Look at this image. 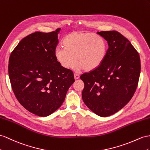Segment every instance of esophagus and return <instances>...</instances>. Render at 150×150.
<instances>
[{"mask_svg": "<svg viewBox=\"0 0 150 150\" xmlns=\"http://www.w3.org/2000/svg\"><path fill=\"white\" fill-rule=\"evenodd\" d=\"M79 77H80V75H79V74H74V78H75V80L79 79Z\"/></svg>", "mask_w": 150, "mask_h": 150, "instance_id": "1", "label": "esophagus"}]
</instances>
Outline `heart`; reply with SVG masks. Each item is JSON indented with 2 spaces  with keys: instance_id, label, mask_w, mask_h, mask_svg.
<instances>
[{
  "instance_id": "1",
  "label": "heart",
  "mask_w": 150,
  "mask_h": 150,
  "mask_svg": "<svg viewBox=\"0 0 150 150\" xmlns=\"http://www.w3.org/2000/svg\"><path fill=\"white\" fill-rule=\"evenodd\" d=\"M63 45L56 48L54 56L64 68H70L73 63L76 70L89 71L98 68L105 60L107 45L101 37L90 32H72L64 38Z\"/></svg>"
}]
</instances>
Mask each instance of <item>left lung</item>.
<instances>
[{
    "mask_svg": "<svg viewBox=\"0 0 150 150\" xmlns=\"http://www.w3.org/2000/svg\"><path fill=\"white\" fill-rule=\"evenodd\" d=\"M108 42L103 63L80 76L86 105L100 117H108L127 104L137 89L141 71L139 53L117 31L97 32Z\"/></svg>",
    "mask_w": 150,
    "mask_h": 150,
    "instance_id": "8db88e82",
    "label": "left lung"
}]
</instances>
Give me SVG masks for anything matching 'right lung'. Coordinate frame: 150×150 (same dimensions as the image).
<instances>
[{"label": "right lung", "mask_w": 150, "mask_h": 150, "mask_svg": "<svg viewBox=\"0 0 150 150\" xmlns=\"http://www.w3.org/2000/svg\"><path fill=\"white\" fill-rule=\"evenodd\" d=\"M60 30L30 34L9 57V76L15 96L25 109L40 117L58 109L75 82L73 71L61 67L54 56Z\"/></svg>", "instance_id": "1"}]
</instances>
